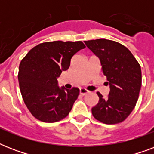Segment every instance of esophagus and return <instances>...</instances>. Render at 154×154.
I'll return each mask as SVG.
<instances>
[{
  "mask_svg": "<svg viewBox=\"0 0 154 154\" xmlns=\"http://www.w3.org/2000/svg\"><path fill=\"white\" fill-rule=\"evenodd\" d=\"M89 94V91H88L87 89H84V88H81V89H80V94H81V95L84 96V95H85V94Z\"/></svg>",
  "mask_w": 154,
  "mask_h": 154,
  "instance_id": "34e87169",
  "label": "esophagus"
}]
</instances>
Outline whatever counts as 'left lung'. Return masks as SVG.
<instances>
[{"instance_id":"1","label":"left lung","mask_w":154,"mask_h":154,"mask_svg":"<svg viewBox=\"0 0 154 154\" xmlns=\"http://www.w3.org/2000/svg\"><path fill=\"white\" fill-rule=\"evenodd\" d=\"M99 58L109 93L105 98L97 93L99 101L92 108L97 120L105 124L123 122L136 105L141 86V66L132 53L118 42L106 39L85 42Z\"/></svg>"}]
</instances>
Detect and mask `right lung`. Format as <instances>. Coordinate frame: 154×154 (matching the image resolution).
Returning a JSON list of instances; mask_svg holds the SVG:
<instances>
[{
  "label": "right lung",
  "mask_w": 154,
  "mask_h": 154,
  "mask_svg": "<svg viewBox=\"0 0 154 154\" xmlns=\"http://www.w3.org/2000/svg\"><path fill=\"white\" fill-rule=\"evenodd\" d=\"M82 42H45L32 48L20 61L18 81L25 105L43 122H56L69 113L79 89L58 85L57 78L69 69L75 53L85 49Z\"/></svg>",
  "instance_id": "obj_1"
}]
</instances>
